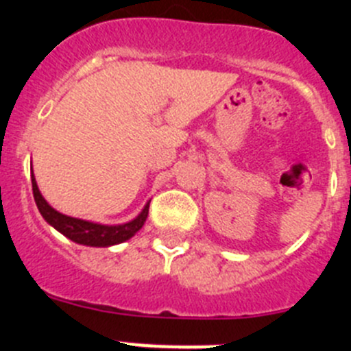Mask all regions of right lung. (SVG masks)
Masks as SVG:
<instances>
[{"mask_svg":"<svg viewBox=\"0 0 351 351\" xmlns=\"http://www.w3.org/2000/svg\"><path fill=\"white\" fill-rule=\"evenodd\" d=\"M31 184H33V197H35L36 207H38L43 219H45L49 225L54 226L56 230L61 232L63 235H66L70 241H73V243L77 244H84V246L105 247V246H112V244L125 243V241H128L130 237H133V235L141 230L149 214V204H147L137 218L130 223H125V225L107 226V225H98V223L84 221V219L64 216V214L58 213V210L52 209V207L45 202V198H43L42 193L38 191V186H36L33 170H31Z\"/></svg>","mask_w":351,"mask_h":351,"instance_id":"add662e5","label":"right lung"}]
</instances>
